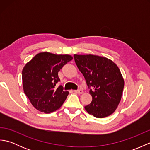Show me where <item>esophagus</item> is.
<instances>
[{
	"label": "esophagus",
	"mask_w": 150,
	"mask_h": 150,
	"mask_svg": "<svg viewBox=\"0 0 150 150\" xmlns=\"http://www.w3.org/2000/svg\"><path fill=\"white\" fill-rule=\"evenodd\" d=\"M74 91H75V93H78V94H82V93H83V91L81 90V89H79V90H74Z\"/></svg>",
	"instance_id": "34e87169"
}]
</instances>
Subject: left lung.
Segmentation results:
<instances>
[{
  "mask_svg": "<svg viewBox=\"0 0 150 150\" xmlns=\"http://www.w3.org/2000/svg\"><path fill=\"white\" fill-rule=\"evenodd\" d=\"M73 57L92 96L91 103L85 106L86 110L96 118L110 115L117 109L122 95L124 82L120 69L106 57L93 55Z\"/></svg>",
  "mask_w": 150,
  "mask_h": 150,
  "instance_id": "8db88e82",
  "label": "left lung"
}]
</instances>
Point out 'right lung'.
<instances>
[{
	"mask_svg": "<svg viewBox=\"0 0 150 150\" xmlns=\"http://www.w3.org/2000/svg\"><path fill=\"white\" fill-rule=\"evenodd\" d=\"M69 55H55L48 52L37 54L22 70L24 93L37 110L45 113L55 111L62 106L69 94L60 81L58 72L71 60Z\"/></svg>",
	"mask_w": 150,
	"mask_h": 150,
	"instance_id": "right-lung-1",
	"label": "right lung"
}]
</instances>
